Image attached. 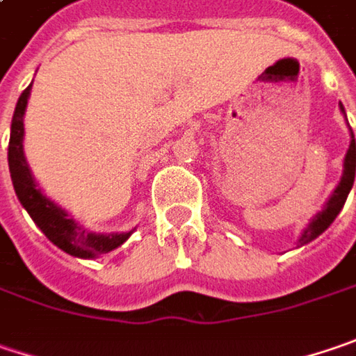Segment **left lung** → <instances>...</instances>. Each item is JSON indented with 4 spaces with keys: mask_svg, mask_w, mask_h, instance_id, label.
<instances>
[{
    "mask_svg": "<svg viewBox=\"0 0 356 356\" xmlns=\"http://www.w3.org/2000/svg\"><path fill=\"white\" fill-rule=\"evenodd\" d=\"M339 108H341V112L345 114L343 104H339ZM345 118H347V114H345ZM348 132H350V144H348V150L347 154H345V162H343V176H341V180H339L337 188L332 190V194L329 196V200L325 202V206H323V208L312 216L311 222L307 224V228L300 232V236H298V240H296V248H300V246L309 244V242H312L314 238H318V236L329 228L330 224L334 222V218L339 216V212L343 210V206H345V202H347V196H348V192H350V188H353V182H355V172H356L355 134H353L350 128H348Z\"/></svg>",
    "mask_w": 356,
    "mask_h": 356,
    "instance_id": "left-lung-1",
    "label": "left lung"
}]
</instances>
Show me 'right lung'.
<instances>
[{
	"mask_svg": "<svg viewBox=\"0 0 356 356\" xmlns=\"http://www.w3.org/2000/svg\"><path fill=\"white\" fill-rule=\"evenodd\" d=\"M31 83L17 99L15 112L11 118V132H9V174H11V182L17 194V200L26 208L35 226L60 250L78 258H98L102 254H108L130 238L134 230L104 234V232H92L83 228L67 210H63L58 202H54L47 194H44V190L35 182L29 170L26 154H24V134H26L24 116H26L27 99L31 94Z\"/></svg>",
	"mask_w": 356,
	"mask_h": 356,
	"instance_id": "obj_1",
	"label": "right lung"
}]
</instances>
